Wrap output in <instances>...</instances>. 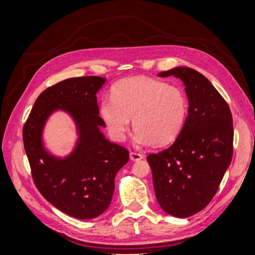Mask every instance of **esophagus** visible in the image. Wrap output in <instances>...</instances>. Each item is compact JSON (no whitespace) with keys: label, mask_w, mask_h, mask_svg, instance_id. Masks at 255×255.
Masks as SVG:
<instances>
[{"label":"esophagus","mask_w":255,"mask_h":255,"mask_svg":"<svg viewBox=\"0 0 255 255\" xmlns=\"http://www.w3.org/2000/svg\"><path fill=\"white\" fill-rule=\"evenodd\" d=\"M129 158L134 161H137V160L142 159L143 155L140 153H137V152H129Z\"/></svg>","instance_id":"obj_1"}]
</instances>
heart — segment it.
<instances>
[{
	"instance_id": "obj_1",
	"label": "heart",
	"mask_w": 255,
	"mask_h": 255,
	"mask_svg": "<svg viewBox=\"0 0 255 255\" xmlns=\"http://www.w3.org/2000/svg\"><path fill=\"white\" fill-rule=\"evenodd\" d=\"M188 101L179 86L143 76L122 80L112 98L100 104V115L115 140L125 139L133 118L137 145H167L180 136L187 118Z\"/></svg>"
}]
</instances>
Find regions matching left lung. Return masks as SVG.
<instances>
[{"label": "left lung", "instance_id": "obj_1", "mask_svg": "<svg viewBox=\"0 0 255 255\" xmlns=\"http://www.w3.org/2000/svg\"><path fill=\"white\" fill-rule=\"evenodd\" d=\"M180 79L188 99V116L168 149L149 154L153 186L160 207L186 218L212 201L233 155V119L226 100L205 76L188 67L158 73Z\"/></svg>", "mask_w": 255, "mask_h": 255}]
</instances>
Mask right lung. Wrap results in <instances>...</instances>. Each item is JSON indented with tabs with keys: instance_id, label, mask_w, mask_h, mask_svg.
Masks as SVG:
<instances>
[{
	"instance_id": "obj_1",
	"label": "right lung",
	"mask_w": 255,
	"mask_h": 255,
	"mask_svg": "<svg viewBox=\"0 0 255 255\" xmlns=\"http://www.w3.org/2000/svg\"><path fill=\"white\" fill-rule=\"evenodd\" d=\"M106 79L82 76L59 82L37 98L23 127V143L36 187L59 211L78 219H92L110 206L115 176L128 161V151L109 141L99 116L97 94ZM56 110L68 112L78 130L74 151L57 158L44 148L42 132Z\"/></svg>"
}]
</instances>
